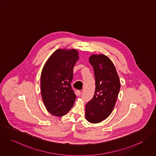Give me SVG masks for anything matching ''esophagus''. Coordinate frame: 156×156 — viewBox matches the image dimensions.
Returning a JSON list of instances; mask_svg holds the SVG:
<instances>
[{
  "instance_id": "34e87169",
  "label": "esophagus",
  "mask_w": 156,
  "mask_h": 156,
  "mask_svg": "<svg viewBox=\"0 0 156 156\" xmlns=\"http://www.w3.org/2000/svg\"><path fill=\"white\" fill-rule=\"evenodd\" d=\"M81 94V91L80 90H76V96H80Z\"/></svg>"
}]
</instances>
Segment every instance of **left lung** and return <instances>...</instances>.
Instances as JSON below:
<instances>
[{
    "label": "left lung",
    "mask_w": 156,
    "mask_h": 156,
    "mask_svg": "<svg viewBox=\"0 0 156 156\" xmlns=\"http://www.w3.org/2000/svg\"><path fill=\"white\" fill-rule=\"evenodd\" d=\"M89 62L93 67L96 90L85 106V118L92 123L106 119L113 111L120 90V83L113 62L104 55H93Z\"/></svg>",
    "instance_id": "obj_1"
}]
</instances>
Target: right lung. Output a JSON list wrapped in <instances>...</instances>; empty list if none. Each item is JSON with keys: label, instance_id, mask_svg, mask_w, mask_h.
<instances>
[{"label": "right lung", "instance_id": "obj_1", "mask_svg": "<svg viewBox=\"0 0 156 156\" xmlns=\"http://www.w3.org/2000/svg\"><path fill=\"white\" fill-rule=\"evenodd\" d=\"M79 59L75 49H58L48 58L41 73V94L45 107L56 116L65 115L76 99L71 83Z\"/></svg>", "mask_w": 156, "mask_h": 156}]
</instances>
